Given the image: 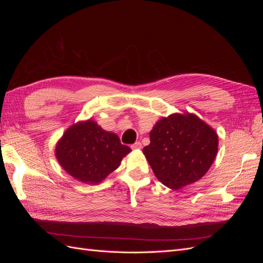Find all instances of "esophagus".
Listing matches in <instances>:
<instances>
[{"label":"esophagus","mask_w":263,"mask_h":263,"mask_svg":"<svg viewBox=\"0 0 263 263\" xmlns=\"http://www.w3.org/2000/svg\"><path fill=\"white\" fill-rule=\"evenodd\" d=\"M132 149H134V150H139V149H141V142H140V141L135 142L134 145H132Z\"/></svg>","instance_id":"obj_1"}]
</instances>
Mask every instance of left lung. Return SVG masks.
<instances>
[{
    "label": "left lung",
    "mask_w": 263,
    "mask_h": 263,
    "mask_svg": "<svg viewBox=\"0 0 263 263\" xmlns=\"http://www.w3.org/2000/svg\"><path fill=\"white\" fill-rule=\"evenodd\" d=\"M142 149L163 185L180 190L202 179L218 150V135L193 113H173L155 124Z\"/></svg>",
    "instance_id": "8db88e82"
}]
</instances>
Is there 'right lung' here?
<instances>
[{"instance_id": "right-lung-1", "label": "right lung", "mask_w": 263, "mask_h": 263, "mask_svg": "<svg viewBox=\"0 0 263 263\" xmlns=\"http://www.w3.org/2000/svg\"><path fill=\"white\" fill-rule=\"evenodd\" d=\"M132 149L116 134L93 119L71 125L57 141L54 156L71 177L85 184H98L115 171Z\"/></svg>"}]
</instances>
